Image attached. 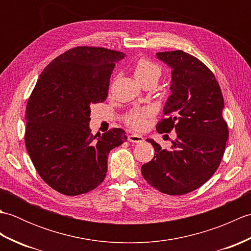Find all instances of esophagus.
<instances>
[{"label": "esophagus", "mask_w": 251, "mask_h": 251, "mask_svg": "<svg viewBox=\"0 0 251 251\" xmlns=\"http://www.w3.org/2000/svg\"><path fill=\"white\" fill-rule=\"evenodd\" d=\"M128 141L129 142H134V143H140L143 141V137L140 135H136V134H131L128 136Z\"/></svg>", "instance_id": "34e87169"}]
</instances>
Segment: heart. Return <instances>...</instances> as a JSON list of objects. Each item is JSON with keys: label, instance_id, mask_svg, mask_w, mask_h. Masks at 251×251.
<instances>
[{"label": "heart", "instance_id": "b5f03b06", "mask_svg": "<svg viewBox=\"0 0 251 251\" xmlns=\"http://www.w3.org/2000/svg\"><path fill=\"white\" fill-rule=\"evenodd\" d=\"M134 74L137 81L142 85L148 83H153L156 85L162 75V68L155 62L146 59V58H141L135 65ZM152 114L153 109L151 108L131 110L126 115V123L132 128L141 129L146 125L148 117H150Z\"/></svg>", "mask_w": 251, "mask_h": 251}]
</instances>
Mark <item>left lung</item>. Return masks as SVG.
Segmentation results:
<instances>
[{
    "label": "left lung",
    "mask_w": 251,
    "mask_h": 251,
    "mask_svg": "<svg viewBox=\"0 0 251 251\" xmlns=\"http://www.w3.org/2000/svg\"><path fill=\"white\" fill-rule=\"evenodd\" d=\"M156 58L172 69V95L156 130H175L177 138L170 150L148 139L155 154L141 173L162 193L182 195L199 189L219 167L228 138L225 100L214 73L194 56L175 50L157 52Z\"/></svg>",
    "instance_id": "1"
}]
</instances>
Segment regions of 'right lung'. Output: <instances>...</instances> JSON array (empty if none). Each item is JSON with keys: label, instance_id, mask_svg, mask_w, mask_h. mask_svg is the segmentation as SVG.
Masks as SVG:
<instances>
[{"label": "right lung", "instance_id": "obj_1", "mask_svg": "<svg viewBox=\"0 0 251 251\" xmlns=\"http://www.w3.org/2000/svg\"><path fill=\"white\" fill-rule=\"evenodd\" d=\"M124 57L103 47H74L37 79L25 108V148L40 177L61 194L97 188L105 178L109 152L127 139L122 128L98 139L89 128L90 106L108 97L112 71Z\"/></svg>", "mask_w": 251, "mask_h": 251}]
</instances>
